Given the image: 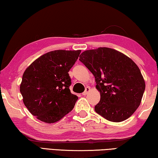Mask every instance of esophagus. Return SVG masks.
Returning a JSON list of instances; mask_svg holds the SVG:
<instances>
[{"mask_svg": "<svg viewBox=\"0 0 158 158\" xmlns=\"http://www.w3.org/2000/svg\"><path fill=\"white\" fill-rule=\"evenodd\" d=\"M89 91H90V87H87L86 89H85V92L82 93V95H84V96H85V95H87V93H88Z\"/></svg>", "mask_w": 158, "mask_h": 158, "instance_id": "1", "label": "esophagus"}]
</instances>
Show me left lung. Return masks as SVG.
Returning a JSON list of instances; mask_svg holds the SVG:
<instances>
[{"mask_svg":"<svg viewBox=\"0 0 158 158\" xmlns=\"http://www.w3.org/2000/svg\"><path fill=\"white\" fill-rule=\"evenodd\" d=\"M79 60L94 75L100 101L94 110L111 122H122L135 112L146 87L143 77L132 59L114 49L84 51Z\"/></svg>","mask_w":158,"mask_h":158,"instance_id":"obj_1","label":"left lung"}]
</instances>
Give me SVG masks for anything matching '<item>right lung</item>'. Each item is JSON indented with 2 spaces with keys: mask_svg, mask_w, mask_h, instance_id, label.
I'll return each instance as SVG.
<instances>
[{
  "mask_svg": "<svg viewBox=\"0 0 158 158\" xmlns=\"http://www.w3.org/2000/svg\"><path fill=\"white\" fill-rule=\"evenodd\" d=\"M81 52L80 50L49 52L25 70L20 92L25 106L38 120L54 123L73 110L78 98L70 91L69 71Z\"/></svg>",
  "mask_w": 158,
  "mask_h": 158,
  "instance_id": "right-lung-1",
  "label": "right lung"
}]
</instances>
